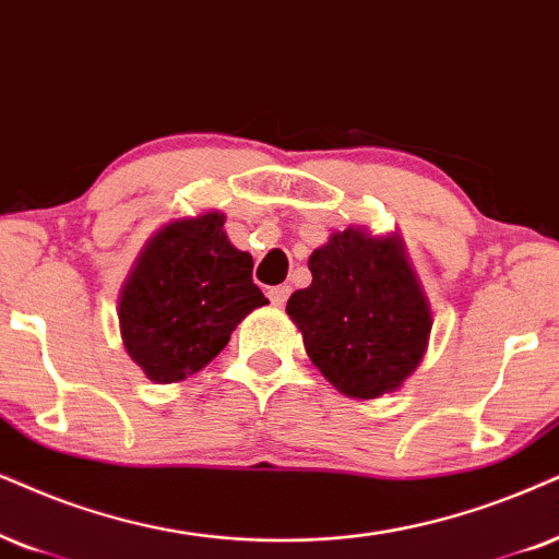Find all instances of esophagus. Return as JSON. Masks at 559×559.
I'll list each match as a JSON object with an SVG mask.
<instances>
[{
  "label": "esophagus",
  "mask_w": 559,
  "mask_h": 559,
  "mask_svg": "<svg viewBox=\"0 0 559 559\" xmlns=\"http://www.w3.org/2000/svg\"><path fill=\"white\" fill-rule=\"evenodd\" d=\"M288 294H292V286L281 284V286H273L271 292H267V299H271L275 307H284L286 299H288Z\"/></svg>",
  "instance_id": "obj_1"
}]
</instances>
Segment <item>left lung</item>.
Returning <instances> with one entry per match:
<instances>
[{
    "label": "left lung",
    "mask_w": 559,
    "mask_h": 559,
    "mask_svg": "<svg viewBox=\"0 0 559 559\" xmlns=\"http://www.w3.org/2000/svg\"><path fill=\"white\" fill-rule=\"evenodd\" d=\"M312 284L286 312L322 377L353 400L397 392L426 358L433 314L397 231H332L309 255Z\"/></svg>",
    "instance_id": "8db88e82"
}]
</instances>
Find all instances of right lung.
I'll return each instance as SVG.
<instances>
[{
  "label": "right lung",
  "mask_w": 559,
  "mask_h": 559,
  "mask_svg": "<svg viewBox=\"0 0 559 559\" xmlns=\"http://www.w3.org/2000/svg\"><path fill=\"white\" fill-rule=\"evenodd\" d=\"M224 222L222 211H203L162 224L123 281V348L157 384L206 369L237 324L267 304L252 284V255L229 242Z\"/></svg>",
  "instance_id": "right-lung-1"
}]
</instances>
